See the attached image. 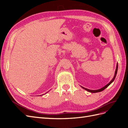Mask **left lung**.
<instances>
[{
	"instance_id": "8db88e82",
	"label": "left lung",
	"mask_w": 128,
	"mask_h": 128,
	"mask_svg": "<svg viewBox=\"0 0 128 128\" xmlns=\"http://www.w3.org/2000/svg\"><path fill=\"white\" fill-rule=\"evenodd\" d=\"M118 64H116V70H115V74H114V77L113 78V79H112L110 82H109V83H108L107 85H106L105 86H104L103 88H100V89H98V90H90V89H88V88H85L82 86H80L81 87H82L83 89H84V90H86L87 91L89 92H91V93H96V92H101L103 90H104V89H105L106 88H107L108 86H110V85L113 82V81L114 80L115 77H116V74H117V72H118Z\"/></svg>"
}]
</instances>
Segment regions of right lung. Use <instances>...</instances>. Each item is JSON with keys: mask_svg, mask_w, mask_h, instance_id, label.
<instances>
[{"mask_svg": "<svg viewBox=\"0 0 128 128\" xmlns=\"http://www.w3.org/2000/svg\"><path fill=\"white\" fill-rule=\"evenodd\" d=\"M42 95H44V94H42Z\"/></svg>", "mask_w": 128, "mask_h": 128, "instance_id": "1", "label": "right lung"}]
</instances>
